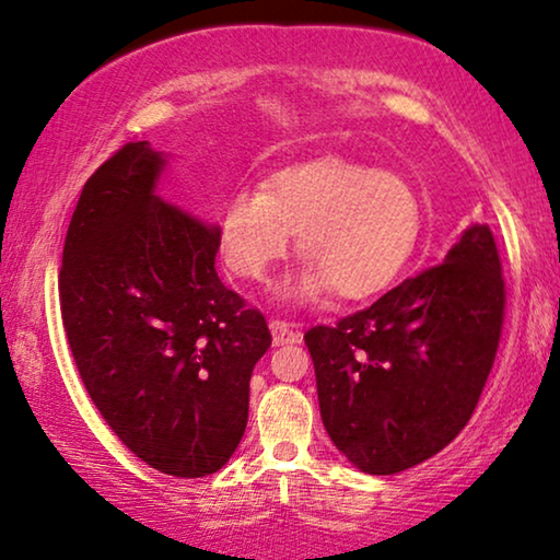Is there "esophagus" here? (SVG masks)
Segmentation results:
<instances>
[{
  "label": "esophagus",
  "mask_w": 560,
  "mask_h": 560,
  "mask_svg": "<svg viewBox=\"0 0 560 560\" xmlns=\"http://www.w3.org/2000/svg\"><path fill=\"white\" fill-rule=\"evenodd\" d=\"M270 331H272V343L275 347H280V343H295L301 339V334L295 331L293 326L288 324V320H270Z\"/></svg>",
  "instance_id": "34e87169"
}]
</instances>
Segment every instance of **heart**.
Returning <instances> with one entry per match:
<instances>
[{"label":"heart","mask_w":560,"mask_h":560,"mask_svg":"<svg viewBox=\"0 0 560 560\" xmlns=\"http://www.w3.org/2000/svg\"><path fill=\"white\" fill-rule=\"evenodd\" d=\"M423 219V201L402 175L318 158L272 173L265 188L234 190L219 213V255L234 278L265 280L298 234L308 265L285 293L316 298L334 288L343 301H364L410 262Z\"/></svg>","instance_id":"obj_1"}]
</instances>
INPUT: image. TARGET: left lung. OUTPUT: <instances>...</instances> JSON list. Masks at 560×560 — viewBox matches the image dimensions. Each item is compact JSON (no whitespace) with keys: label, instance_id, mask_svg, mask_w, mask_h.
<instances>
[{"label":"left lung","instance_id":"1","mask_svg":"<svg viewBox=\"0 0 560 560\" xmlns=\"http://www.w3.org/2000/svg\"><path fill=\"white\" fill-rule=\"evenodd\" d=\"M502 259L489 226L466 229L370 308L305 331L320 418L366 474L410 469L462 433L492 372L504 324Z\"/></svg>","mask_w":560,"mask_h":560}]
</instances>
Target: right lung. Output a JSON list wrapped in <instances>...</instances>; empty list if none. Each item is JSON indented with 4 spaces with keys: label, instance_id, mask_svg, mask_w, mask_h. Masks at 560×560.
Here are the masks:
<instances>
[{
    "label": "right lung",
    "instance_id": "right-lung-1",
    "mask_svg": "<svg viewBox=\"0 0 560 560\" xmlns=\"http://www.w3.org/2000/svg\"><path fill=\"white\" fill-rule=\"evenodd\" d=\"M163 155L127 142L86 180L58 272L75 370L117 439L180 479L240 446L272 336L219 280L217 229L152 194Z\"/></svg>",
    "mask_w": 560,
    "mask_h": 560
}]
</instances>
